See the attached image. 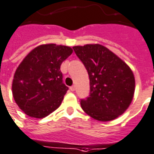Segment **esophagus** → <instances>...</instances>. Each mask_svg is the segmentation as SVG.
Segmentation results:
<instances>
[{"label": "esophagus", "mask_w": 154, "mask_h": 154, "mask_svg": "<svg viewBox=\"0 0 154 154\" xmlns=\"http://www.w3.org/2000/svg\"><path fill=\"white\" fill-rule=\"evenodd\" d=\"M70 90L71 91H75V86L73 85V86H72V87H70Z\"/></svg>", "instance_id": "esophagus-1"}]
</instances>
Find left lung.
<instances>
[{
    "label": "left lung",
    "instance_id": "obj_1",
    "mask_svg": "<svg viewBox=\"0 0 154 154\" xmlns=\"http://www.w3.org/2000/svg\"><path fill=\"white\" fill-rule=\"evenodd\" d=\"M72 48L90 81V94L81 99L82 109L97 121L115 120L127 109L133 99L135 78L131 70L101 45Z\"/></svg>",
    "mask_w": 154,
    "mask_h": 154
}]
</instances>
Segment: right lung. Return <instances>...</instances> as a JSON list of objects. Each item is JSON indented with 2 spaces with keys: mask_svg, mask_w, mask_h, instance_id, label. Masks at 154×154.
Returning a JSON list of instances; mask_svg holds the SVG:
<instances>
[{
  "mask_svg": "<svg viewBox=\"0 0 154 154\" xmlns=\"http://www.w3.org/2000/svg\"><path fill=\"white\" fill-rule=\"evenodd\" d=\"M72 49L55 44L34 48L17 68L12 94L18 107L33 118H44L55 111L68 88L63 83L60 65Z\"/></svg>",
  "mask_w": 154,
  "mask_h": 154,
  "instance_id": "obj_1",
  "label": "right lung"
}]
</instances>
